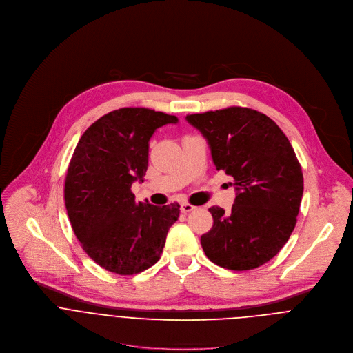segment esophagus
Here are the masks:
<instances>
[{
    "mask_svg": "<svg viewBox=\"0 0 353 353\" xmlns=\"http://www.w3.org/2000/svg\"><path fill=\"white\" fill-rule=\"evenodd\" d=\"M196 207L194 205H192V204H189V203H182L181 204V211L182 213H190V211H193Z\"/></svg>",
    "mask_w": 353,
    "mask_h": 353,
    "instance_id": "1",
    "label": "esophagus"
}]
</instances>
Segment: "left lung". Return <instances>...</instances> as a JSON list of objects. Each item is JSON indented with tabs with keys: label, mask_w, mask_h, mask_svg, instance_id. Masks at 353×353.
Segmentation results:
<instances>
[{
	"label": "left lung",
	"mask_w": 353,
	"mask_h": 353,
	"mask_svg": "<svg viewBox=\"0 0 353 353\" xmlns=\"http://www.w3.org/2000/svg\"><path fill=\"white\" fill-rule=\"evenodd\" d=\"M216 168L234 178L231 211L210 207L213 228L201 235L214 264L245 271L263 265L288 242L303 194V174L288 137L267 115L242 107L192 114Z\"/></svg>",
	"instance_id": "8db88e82"
}]
</instances>
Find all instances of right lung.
I'll return each instance as SVG.
<instances>
[{"mask_svg": "<svg viewBox=\"0 0 353 353\" xmlns=\"http://www.w3.org/2000/svg\"><path fill=\"white\" fill-rule=\"evenodd\" d=\"M175 115L149 108H119L82 134L65 178V205L83 250L100 267L133 275L156 264L179 204L134 201L130 188L143 182L149 142Z\"/></svg>", "mask_w": 353, "mask_h": 353, "instance_id": "1", "label": "right lung"}]
</instances>
